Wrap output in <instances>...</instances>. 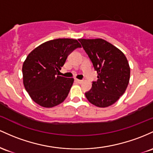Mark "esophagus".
<instances>
[{"mask_svg": "<svg viewBox=\"0 0 153 153\" xmlns=\"http://www.w3.org/2000/svg\"><path fill=\"white\" fill-rule=\"evenodd\" d=\"M76 82H78L79 84H82V82H83V80H80V79H76Z\"/></svg>", "mask_w": 153, "mask_h": 153, "instance_id": "1", "label": "esophagus"}]
</instances>
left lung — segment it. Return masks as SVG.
<instances>
[{"label":"left lung","instance_id":"obj_1","mask_svg":"<svg viewBox=\"0 0 153 153\" xmlns=\"http://www.w3.org/2000/svg\"><path fill=\"white\" fill-rule=\"evenodd\" d=\"M97 74V82L86 92L89 102L99 108L114 104L126 91L130 67L121 51L103 39H79Z\"/></svg>","mask_w":153,"mask_h":153}]
</instances>
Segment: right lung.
I'll list each match as a JSON object with an SVG mask.
<instances>
[{"instance_id": "add662e5", "label": "right lung", "mask_w": 153, "mask_h": 153, "mask_svg": "<svg viewBox=\"0 0 153 153\" xmlns=\"http://www.w3.org/2000/svg\"><path fill=\"white\" fill-rule=\"evenodd\" d=\"M81 45L75 39L59 38L39 45L22 66L23 84L31 99L44 108H53L66 98L73 78L57 76L68 54Z\"/></svg>"}]
</instances>
